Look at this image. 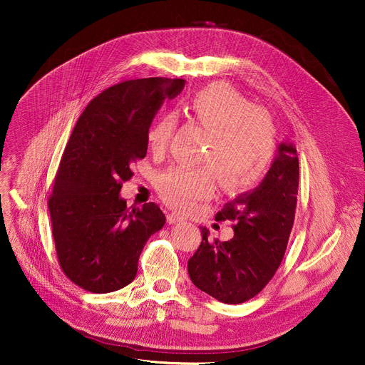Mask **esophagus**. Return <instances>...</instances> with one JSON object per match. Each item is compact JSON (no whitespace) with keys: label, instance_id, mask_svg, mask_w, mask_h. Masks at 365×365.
Listing matches in <instances>:
<instances>
[{"label":"esophagus","instance_id":"1","mask_svg":"<svg viewBox=\"0 0 365 365\" xmlns=\"http://www.w3.org/2000/svg\"><path fill=\"white\" fill-rule=\"evenodd\" d=\"M185 219L180 216V215H178V213H168L167 215V223L168 225H173V223H180V222H183Z\"/></svg>","mask_w":365,"mask_h":365}]
</instances>
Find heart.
I'll return each instance as SVG.
<instances>
[{"label":"heart","mask_w":365,"mask_h":365,"mask_svg":"<svg viewBox=\"0 0 365 365\" xmlns=\"http://www.w3.org/2000/svg\"><path fill=\"white\" fill-rule=\"evenodd\" d=\"M186 117L207 130L200 153L201 165H176L158 175L160 197L180 212L215 192L216 173L227 189H241L256 182L275 153L277 130L271 115L253 106L244 96L225 84L208 86L183 105ZM176 128V115L161 113L146 130L153 153H163Z\"/></svg>","instance_id":"b5f03b06"}]
</instances>
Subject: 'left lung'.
<instances>
[{
  "label": "left lung",
  "mask_w": 365,
  "mask_h": 365,
  "mask_svg": "<svg viewBox=\"0 0 365 365\" xmlns=\"http://www.w3.org/2000/svg\"><path fill=\"white\" fill-rule=\"evenodd\" d=\"M299 158L293 143H281L262 183L223 205L216 220H232L234 238L202 241L187 260L198 289L219 302L237 304L259 294L279 267L294 223Z\"/></svg>",
  "instance_id": "1"
}]
</instances>
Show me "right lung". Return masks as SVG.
Instances as JSON below:
<instances>
[{"instance_id": "add662e5", "label": "right lung", "mask_w": 365, "mask_h": 365, "mask_svg": "<svg viewBox=\"0 0 365 365\" xmlns=\"http://www.w3.org/2000/svg\"><path fill=\"white\" fill-rule=\"evenodd\" d=\"M183 87L180 78L118 83L96 96L73 127L48 210L59 264L83 290L102 294L128 285L146 241L165 223L157 204L130 210L120 190L146 155L157 110Z\"/></svg>"}]
</instances>
